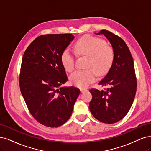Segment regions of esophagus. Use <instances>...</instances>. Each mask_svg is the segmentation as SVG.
Here are the masks:
<instances>
[{
    "mask_svg": "<svg viewBox=\"0 0 151 151\" xmlns=\"http://www.w3.org/2000/svg\"><path fill=\"white\" fill-rule=\"evenodd\" d=\"M87 90H88L87 89H83V88H81V89H80V91L81 92V93H83V92L86 91Z\"/></svg>",
    "mask_w": 151,
    "mask_h": 151,
    "instance_id": "obj_1",
    "label": "esophagus"
}]
</instances>
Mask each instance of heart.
<instances>
[{"mask_svg":"<svg viewBox=\"0 0 151 151\" xmlns=\"http://www.w3.org/2000/svg\"><path fill=\"white\" fill-rule=\"evenodd\" d=\"M75 49L79 55L88 56L87 70H77L70 76V82L80 88H85L94 82L97 75H104L109 71L114 59L112 48L101 38L86 35L78 40ZM61 60L64 68L71 72L75 68L76 56L70 50L63 52Z\"/></svg>","mask_w":151,"mask_h":151,"instance_id":"heart-1","label":"heart"}]
</instances>
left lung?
I'll return each instance as SVG.
<instances>
[{"mask_svg": "<svg viewBox=\"0 0 151 151\" xmlns=\"http://www.w3.org/2000/svg\"><path fill=\"white\" fill-rule=\"evenodd\" d=\"M96 35H104L113 47L114 59L108 73L99 85L109 88L101 91L90 90L92 99L89 108L98 120L114 124L127 114L132 105L137 90V79L133 58L128 46L119 36L106 30Z\"/></svg>", "mask_w": 151, "mask_h": 151, "instance_id": "left-lung-1", "label": "left lung"}]
</instances>
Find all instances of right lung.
I'll list each match as a JSON object with an SVG mask.
<instances>
[{
	"label": "right lung",
	"mask_w": 151,
	"mask_h": 151,
	"mask_svg": "<svg viewBox=\"0 0 151 151\" xmlns=\"http://www.w3.org/2000/svg\"><path fill=\"white\" fill-rule=\"evenodd\" d=\"M75 36L41 35L27 47L22 60L19 86L30 113L49 127L64 124L72 114L80 91L61 86L68 81L61 56Z\"/></svg>",
	"instance_id": "1"
}]
</instances>
